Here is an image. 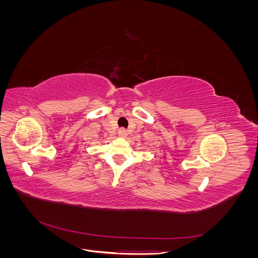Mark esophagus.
<instances>
[{"instance_id": "obj_1", "label": "esophagus", "mask_w": 258, "mask_h": 258, "mask_svg": "<svg viewBox=\"0 0 258 258\" xmlns=\"http://www.w3.org/2000/svg\"><path fill=\"white\" fill-rule=\"evenodd\" d=\"M118 136H119L120 138H126V136H127V130L124 129V128H120V129L118 130Z\"/></svg>"}]
</instances>
